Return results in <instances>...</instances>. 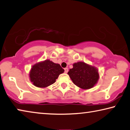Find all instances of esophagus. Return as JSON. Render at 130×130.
<instances>
[{
    "mask_svg": "<svg viewBox=\"0 0 130 130\" xmlns=\"http://www.w3.org/2000/svg\"><path fill=\"white\" fill-rule=\"evenodd\" d=\"M68 71H69V69H68V68H65L64 69V72L66 73H67Z\"/></svg>",
    "mask_w": 130,
    "mask_h": 130,
    "instance_id": "1",
    "label": "esophagus"
}]
</instances>
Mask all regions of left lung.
I'll use <instances>...</instances> for the list:
<instances>
[{
    "instance_id": "1",
    "label": "left lung",
    "mask_w": 130,
    "mask_h": 130,
    "mask_svg": "<svg viewBox=\"0 0 130 130\" xmlns=\"http://www.w3.org/2000/svg\"><path fill=\"white\" fill-rule=\"evenodd\" d=\"M68 74L75 85L83 89H88L94 87L99 78L96 68L83 61L73 64Z\"/></svg>"
}]
</instances>
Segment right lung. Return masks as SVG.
Listing matches in <instances>:
<instances>
[{
  "label": "right lung",
  "instance_id": "add662e5",
  "mask_svg": "<svg viewBox=\"0 0 130 130\" xmlns=\"http://www.w3.org/2000/svg\"><path fill=\"white\" fill-rule=\"evenodd\" d=\"M64 71L59 64L46 60L32 66L29 75L34 85L39 88H45L55 83L59 75Z\"/></svg>",
  "mask_w": 130,
  "mask_h": 130
}]
</instances>
